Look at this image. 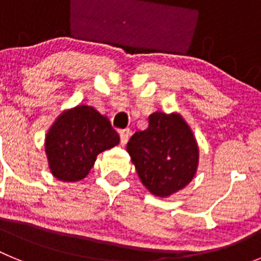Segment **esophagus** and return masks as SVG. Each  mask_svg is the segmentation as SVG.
I'll return each instance as SVG.
<instances>
[{
  "mask_svg": "<svg viewBox=\"0 0 261 261\" xmlns=\"http://www.w3.org/2000/svg\"><path fill=\"white\" fill-rule=\"evenodd\" d=\"M119 135L121 145H125L129 140V136H130V130H129V129H123V130H120Z\"/></svg>",
  "mask_w": 261,
  "mask_h": 261,
  "instance_id": "1",
  "label": "esophagus"
}]
</instances>
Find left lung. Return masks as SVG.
I'll return each instance as SVG.
<instances>
[{
  "instance_id": "obj_1",
  "label": "left lung",
  "mask_w": 261,
  "mask_h": 261,
  "mask_svg": "<svg viewBox=\"0 0 261 261\" xmlns=\"http://www.w3.org/2000/svg\"><path fill=\"white\" fill-rule=\"evenodd\" d=\"M126 150L142 184L159 197L183 190L199 165L192 130L177 114H151L147 128L130 137Z\"/></svg>"
}]
</instances>
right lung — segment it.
I'll list each match as a JSON object with an SVG mask.
<instances>
[{
	"mask_svg": "<svg viewBox=\"0 0 261 261\" xmlns=\"http://www.w3.org/2000/svg\"><path fill=\"white\" fill-rule=\"evenodd\" d=\"M120 141L110 120L90 106L62 112L45 137L50 172L62 181L84 179L96 155Z\"/></svg>",
	"mask_w": 261,
	"mask_h": 261,
	"instance_id": "right-lung-1",
	"label": "right lung"
}]
</instances>
